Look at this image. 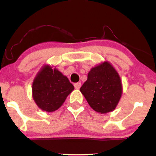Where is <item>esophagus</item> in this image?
<instances>
[{
  "label": "esophagus",
  "mask_w": 156,
  "mask_h": 156,
  "mask_svg": "<svg viewBox=\"0 0 156 156\" xmlns=\"http://www.w3.org/2000/svg\"><path fill=\"white\" fill-rule=\"evenodd\" d=\"M81 87V83H77L74 84V87L76 89H79Z\"/></svg>",
  "instance_id": "1"
}]
</instances>
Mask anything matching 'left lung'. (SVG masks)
Returning <instances> with one entry per match:
<instances>
[{
    "mask_svg": "<svg viewBox=\"0 0 156 156\" xmlns=\"http://www.w3.org/2000/svg\"><path fill=\"white\" fill-rule=\"evenodd\" d=\"M80 90L92 109L107 113L117 107L122 85L117 71L109 62L105 61L91 69Z\"/></svg>",
    "mask_w": 156,
    "mask_h": 156,
    "instance_id": "1",
    "label": "left lung"
}]
</instances>
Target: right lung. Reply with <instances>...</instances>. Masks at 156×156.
I'll use <instances>...</instances> for the list:
<instances>
[{"label": "right lung", "instance_id": "obj_1", "mask_svg": "<svg viewBox=\"0 0 156 156\" xmlns=\"http://www.w3.org/2000/svg\"><path fill=\"white\" fill-rule=\"evenodd\" d=\"M74 89L67 76L49 65H44L32 83V97L39 108L44 112H54L62 106Z\"/></svg>", "mask_w": 156, "mask_h": 156}]
</instances>
